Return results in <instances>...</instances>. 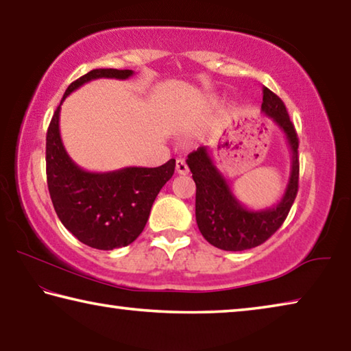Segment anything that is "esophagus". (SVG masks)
Returning a JSON list of instances; mask_svg holds the SVG:
<instances>
[{"label": "esophagus", "mask_w": 351, "mask_h": 351, "mask_svg": "<svg viewBox=\"0 0 351 351\" xmlns=\"http://www.w3.org/2000/svg\"><path fill=\"white\" fill-rule=\"evenodd\" d=\"M176 171L180 175H187L189 173V167H187L186 161H182V159H178V161H176Z\"/></svg>", "instance_id": "obj_1"}]
</instances>
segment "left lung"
<instances>
[{"mask_svg":"<svg viewBox=\"0 0 351 351\" xmlns=\"http://www.w3.org/2000/svg\"><path fill=\"white\" fill-rule=\"evenodd\" d=\"M261 111L287 136L291 148V173L282 199L263 210H252L235 198L229 182L213 164L207 147L187 156V165L197 184L195 215L204 239L223 251H246L260 246L280 228L299 190V138L289 121L287 106L277 94L263 88Z\"/></svg>","mask_w":351,"mask_h":351,"instance_id":"obj_1","label":"left lung"}]
</instances>
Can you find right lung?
Instances as JSON below:
<instances>
[{"mask_svg": "<svg viewBox=\"0 0 351 351\" xmlns=\"http://www.w3.org/2000/svg\"><path fill=\"white\" fill-rule=\"evenodd\" d=\"M133 74L132 69H93L71 83L62 102L91 80H125ZM60 105L46 134L47 189L57 217L83 245L102 251L128 246L144 230L159 190L173 176L175 159L153 169L125 167L106 173L83 170L63 147Z\"/></svg>", "mask_w": 351, "mask_h": 351, "instance_id": "right-lung-1", "label": "right lung"}]
</instances>
